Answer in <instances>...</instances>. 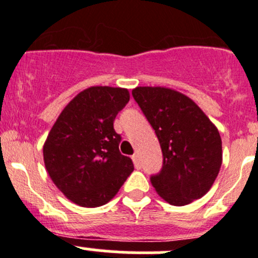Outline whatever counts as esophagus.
Wrapping results in <instances>:
<instances>
[{
    "instance_id": "34e87169",
    "label": "esophagus",
    "mask_w": 258,
    "mask_h": 258,
    "mask_svg": "<svg viewBox=\"0 0 258 258\" xmlns=\"http://www.w3.org/2000/svg\"><path fill=\"white\" fill-rule=\"evenodd\" d=\"M132 161H134V163H135V167H136L137 170H140V168H141V162H140L139 155H136V153H135V155L132 156Z\"/></svg>"
}]
</instances>
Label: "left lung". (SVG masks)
Wrapping results in <instances>:
<instances>
[{"mask_svg": "<svg viewBox=\"0 0 258 258\" xmlns=\"http://www.w3.org/2000/svg\"><path fill=\"white\" fill-rule=\"evenodd\" d=\"M132 96L162 150V168L151 176L156 192L173 206L206 195L222 165V141L215 124L191 98L171 88L136 87Z\"/></svg>", "mask_w": 258, "mask_h": 258, "instance_id": "left-lung-1", "label": "left lung"}]
</instances>
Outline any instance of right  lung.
I'll list each match as a JSON object with an SVG mask.
<instances>
[{
	"label": "right lung",
	"instance_id": "1",
	"mask_svg": "<svg viewBox=\"0 0 258 258\" xmlns=\"http://www.w3.org/2000/svg\"><path fill=\"white\" fill-rule=\"evenodd\" d=\"M126 88L93 86L63 108L43 145V161L57 188L74 204H107L134 171L121 155V136L113 128L117 113L128 103Z\"/></svg>",
	"mask_w": 258,
	"mask_h": 258
}]
</instances>
